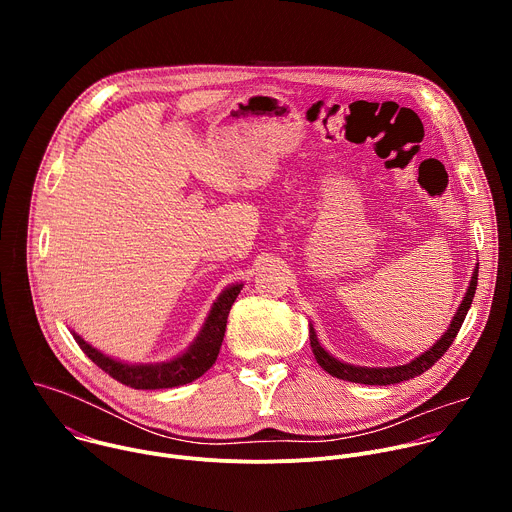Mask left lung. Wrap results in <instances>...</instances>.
<instances>
[{"label": "left lung", "mask_w": 512, "mask_h": 512, "mask_svg": "<svg viewBox=\"0 0 512 512\" xmlns=\"http://www.w3.org/2000/svg\"><path fill=\"white\" fill-rule=\"evenodd\" d=\"M476 283H478V263L472 271V277H470V283H468V289L466 294L448 326V330L442 334L440 340H435L433 346H429L427 350H423L419 356H415L413 360L405 362V364H397V367H358V364H350V362H344L340 358H336L334 354H330L318 340L316 336V330H314V324H310V346H312V352L318 360L320 367L336 377V379H342V381H350V383H360V385H393V383H401V381H409L421 373H425L427 369H431V364L437 362V358H442L444 352L450 348V344L454 342L470 306H472V300H474V294H476Z\"/></svg>", "instance_id": "8db88e82"}]
</instances>
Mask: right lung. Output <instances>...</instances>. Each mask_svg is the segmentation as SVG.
Returning a JSON list of instances; mask_svg holds the SVG:
<instances>
[{"mask_svg":"<svg viewBox=\"0 0 512 512\" xmlns=\"http://www.w3.org/2000/svg\"><path fill=\"white\" fill-rule=\"evenodd\" d=\"M243 281L231 283L225 287L218 298L212 302L204 324L200 326V332L196 338L184 348L180 354L162 360V362H127L113 358L93 344H89L81 334L75 330H70V334L75 336L77 344L81 350L101 367L105 373H109L115 381L133 387V389H172L180 385H188L202 377L218 356V350H221L223 338H225V328H227V318L231 312V306L235 304L237 296L243 289Z\"/></svg>","mask_w":512,"mask_h":512,"instance_id":"obj_1","label":"right lung"}]
</instances>
